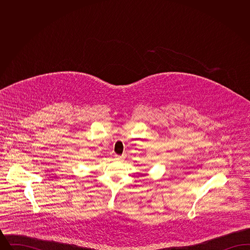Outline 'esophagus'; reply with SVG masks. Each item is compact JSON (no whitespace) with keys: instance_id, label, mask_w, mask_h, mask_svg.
Wrapping results in <instances>:
<instances>
[{"instance_id":"obj_1","label":"esophagus","mask_w":250,"mask_h":250,"mask_svg":"<svg viewBox=\"0 0 250 250\" xmlns=\"http://www.w3.org/2000/svg\"><path fill=\"white\" fill-rule=\"evenodd\" d=\"M115 159L117 161H123L124 160V156H122V155H115Z\"/></svg>"}]
</instances>
